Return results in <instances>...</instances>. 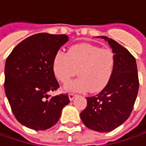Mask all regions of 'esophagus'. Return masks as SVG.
<instances>
[{"label":"esophagus","mask_w":146,"mask_h":146,"mask_svg":"<svg viewBox=\"0 0 146 146\" xmlns=\"http://www.w3.org/2000/svg\"><path fill=\"white\" fill-rule=\"evenodd\" d=\"M76 96H77V94H76L70 93L69 94H68V98H69V100H70V101L73 100V99H74V98H75Z\"/></svg>","instance_id":"esophagus-1"}]
</instances>
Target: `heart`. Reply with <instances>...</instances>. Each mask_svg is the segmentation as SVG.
<instances>
[{
	"label": "heart",
	"instance_id": "b5f03b06",
	"mask_svg": "<svg viewBox=\"0 0 146 146\" xmlns=\"http://www.w3.org/2000/svg\"><path fill=\"white\" fill-rule=\"evenodd\" d=\"M115 65V56L111 49L89 43L72 46L68 53L59 51L52 61L53 72L60 82H67L77 73L79 75L65 85L68 91H100L110 81Z\"/></svg>",
	"mask_w": 146,
	"mask_h": 146
}]
</instances>
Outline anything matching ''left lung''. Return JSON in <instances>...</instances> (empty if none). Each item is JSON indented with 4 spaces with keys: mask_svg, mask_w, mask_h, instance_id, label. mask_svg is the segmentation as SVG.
Returning <instances> with one entry per match:
<instances>
[{
    "mask_svg": "<svg viewBox=\"0 0 146 146\" xmlns=\"http://www.w3.org/2000/svg\"><path fill=\"white\" fill-rule=\"evenodd\" d=\"M99 38V37H98ZM108 41L115 56L111 78L101 92L88 97L87 106L80 114L84 124L99 133H108L129 117L137 96L138 73L136 60L128 50L112 38Z\"/></svg>",
    "mask_w": 146,
    "mask_h": 146,
    "instance_id": "obj_1",
    "label": "left lung"
}]
</instances>
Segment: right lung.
Returning a JSON list of instances; mask_svg holds the SVG:
<instances>
[{
	"mask_svg": "<svg viewBox=\"0 0 146 146\" xmlns=\"http://www.w3.org/2000/svg\"><path fill=\"white\" fill-rule=\"evenodd\" d=\"M68 41L65 35L39 33L13 48L5 61V92L15 118L34 130H46L57 123L67 94L51 96L60 86L52 69L53 58Z\"/></svg>",
	"mask_w": 146,
	"mask_h": 146,
	"instance_id": "right-lung-1",
	"label": "right lung"
}]
</instances>
